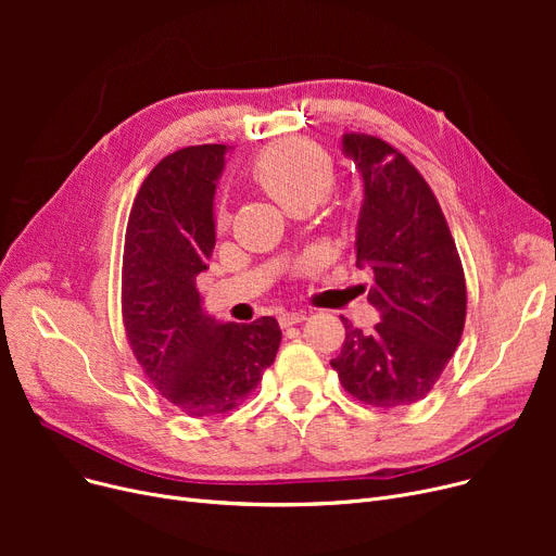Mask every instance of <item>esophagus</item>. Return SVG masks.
I'll return each instance as SVG.
<instances>
[{
  "mask_svg": "<svg viewBox=\"0 0 556 556\" xmlns=\"http://www.w3.org/2000/svg\"><path fill=\"white\" fill-rule=\"evenodd\" d=\"M306 319V313L304 311H283L279 315V325L286 329V327H293V325H300Z\"/></svg>",
  "mask_w": 556,
  "mask_h": 556,
  "instance_id": "esophagus-1",
  "label": "esophagus"
}]
</instances>
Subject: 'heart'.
Instances as JSON below:
<instances>
[{"label":"heart","instance_id":"b5f03b06","mask_svg":"<svg viewBox=\"0 0 556 556\" xmlns=\"http://www.w3.org/2000/svg\"><path fill=\"white\" fill-rule=\"evenodd\" d=\"M254 178L290 214L300 207H315L336 180L329 155L308 141H283L263 151L254 164ZM227 223V212H220Z\"/></svg>","mask_w":556,"mask_h":556}]
</instances>
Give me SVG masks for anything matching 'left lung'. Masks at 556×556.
Masks as SVG:
<instances>
[{
	"label": "left lung",
	"mask_w": 556,
	"mask_h": 556,
	"mask_svg": "<svg viewBox=\"0 0 556 556\" xmlns=\"http://www.w3.org/2000/svg\"><path fill=\"white\" fill-rule=\"evenodd\" d=\"M342 155L363 180L354 258L374 275L371 333L346 317L331 361L342 388L363 403L421 401L453 358L466 317V283L440 202L419 170L383 139L344 132Z\"/></svg>",
	"instance_id": "obj_1"
}]
</instances>
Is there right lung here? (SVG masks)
Instances as JSON below:
<instances>
[{
	"mask_svg": "<svg viewBox=\"0 0 556 556\" xmlns=\"http://www.w3.org/2000/svg\"><path fill=\"white\" fill-rule=\"evenodd\" d=\"M227 146H189L143 180L126 229L122 306L132 354L160 394L189 417L237 407L281 342L275 317L223 323L204 311L195 277L216 245L214 198Z\"/></svg>",
	"mask_w": 556,
	"mask_h": 556,
	"instance_id": "obj_1",
	"label": "right lung"
}]
</instances>
